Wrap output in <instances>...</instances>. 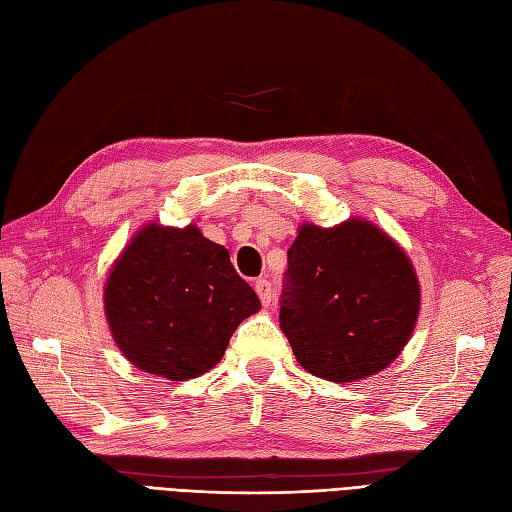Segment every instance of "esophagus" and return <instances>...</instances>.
<instances>
[{
	"label": "esophagus",
	"mask_w": 512,
	"mask_h": 512,
	"mask_svg": "<svg viewBox=\"0 0 512 512\" xmlns=\"http://www.w3.org/2000/svg\"><path fill=\"white\" fill-rule=\"evenodd\" d=\"M255 292H257L259 300H261V303H264V305H268L270 300H272V285H270L268 279H257V281H255Z\"/></svg>",
	"instance_id": "esophagus-1"
}]
</instances>
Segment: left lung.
<instances>
[{"label": "left lung", "mask_w": 512, "mask_h": 512, "mask_svg": "<svg viewBox=\"0 0 512 512\" xmlns=\"http://www.w3.org/2000/svg\"><path fill=\"white\" fill-rule=\"evenodd\" d=\"M417 313L411 261L381 229L365 220L300 227L287 251L279 320L307 372L352 383L385 370Z\"/></svg>", "instance_id": "1"}]
</instances>
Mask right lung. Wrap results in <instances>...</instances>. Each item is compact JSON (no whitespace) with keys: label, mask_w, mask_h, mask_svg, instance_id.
Segmentation results:
<instances>
[{"label":"right lung","mask_w":512,"mask_h":512,"mask_svg":"<svg viewBox=\"0 0 512 512\" xmlns=\"http://www.w3.org/2000/svg\"><path fill=\"white\" fill-rule=\"evenodd\" d=\"M259 309L227 248L196 227L142 229L106 285V316L123 355L170 381L212 370L233 331Z\"/></svg>","instance_id":"right-lung-1"}]
</instances>
